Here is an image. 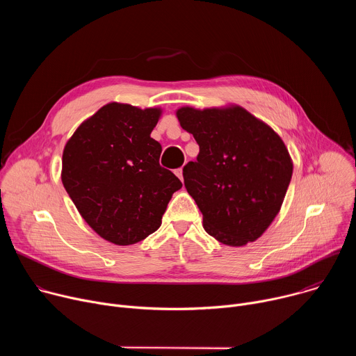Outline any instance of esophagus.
Here are the masks:
<instances>
[{"label": "esophagus", "mask_w": 356, "mask_h": 356, "mask_svg": "<svg viewBox=\"0 0 356 356\" xmlns=\"http://www.w3.org/2000/svg\"><path fill=\"white\" fill-rule=\"evenodd\" d=\"M175 173H176V176H177V177H179L181 181H183V168H179V169L175 172Z\"/></svg>", "instance_id": "34e87169"}]
</instances>
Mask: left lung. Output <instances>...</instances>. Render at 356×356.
<instances>
[{
  "instance_id": "obj_1",
  "label": "left lung",
  "mask_w": 356,
  "mask_h": 356,
  "mask_svg": "<svg viewBox=\"0 0 356 356\" xmlns=\"http://www.w3.org/2000/svg\"><path fill=\"white\" fill-rule=\"evenodd\" d=\"M177 118L200 146L183 177L207 234L229 246L258 239L277 216L291 180L283 140L241 107H183Z\"/></svg>"
}]
</instances>
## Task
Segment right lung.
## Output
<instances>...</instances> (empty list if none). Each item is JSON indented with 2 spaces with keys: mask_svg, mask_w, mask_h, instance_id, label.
Segmentation results:
<instances>
[{
  "mask_svg": "<svg viewBox=\"0 0 356 356\" xmlns=\"http://www.w3.org/2000/svg\"><path fill=\"white\" fill-rule=\"evenodd\" d=\"M161 110L111 103L84 121L63 150L62 181L86 222L115 245L155 232L181 181L159 165L150 138Z\"/></svg>",
  "mask_w": 356,
  "mask_h": 356,
  "instance_id": "obj_1",
  "label": "right lung"
}]
</instances>
